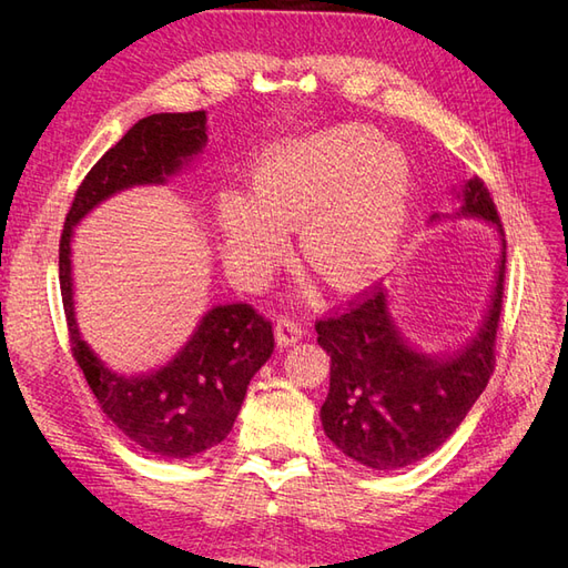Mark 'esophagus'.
<instances>
[{
	"label": "esophagus",
	"instance_id": "obj_1",
	"mask_svg": "<svg viewBox=\"0 0 568 568\" xmlns=\"http://www.w3.org/2000/svg\"><path fill=\"white\" fill-rule=\"evenodd\" d=\"M274 332H277V341L280 346H291V343H296L303 336L301 324L288 317V315H280L277 322H274Z\"/></svg>",
	"mask_w": 568,
	"mask_h": 568
}]
</instances>
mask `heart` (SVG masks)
Listing matches in <instances>:
<instances>
[{
    "label": "heart",
    "instance_id": "b5f03b06",
    "mask_svg": "<svg viewBox=\"0 0 568 568\" xmlns=\"http://www.w3.org/2000/svg\"><path fill=\"white\" fill-rule=\"evenodd\" d=\"M409 165L398 146L357 125L329 128L272 146L253 168L251 194L215 201L222 257L236 280L257 284L298 225L301 255L334 288H355L384 267L400 242Z\"/></svg>",
    "mask_w": 568,
    "mask_h": 568
}]
</instances>
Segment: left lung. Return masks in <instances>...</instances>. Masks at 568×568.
<instances>
[{
    "label": "left lung",
    "instance_id": "obj_1",
    "mask_svg": "<svg viewBox=\"0 0 568 568\" xmlns=\"http://www.w3.org/2000/svg\"><path fill=\"white\" fill-rule=\"evenodd\" d=\"M462 201V213L484 217L505 236L484 180L464 184ZM505 263L503 246L488 317L469 346L448 359L419 355L398 336L382 282L315 322L317 343L332 355L322 426L343 455L372 469H400L432 455L457 432L495 369Z\"/></svg>",
    "mask_w": 568,
    "mask_h": 568
}]
</instances>
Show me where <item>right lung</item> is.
<instances>
[{
	"label": "right lung",
	"mask_w": 568,
	"mask_h": 568,
	"mask_svg": "<svg viewBox=\"0 0 568 568\" xmlns=\"http://www.w3.org/2000/svg\"><path fill=\"white\" fill-rule=\"evenodd\" d=\"M205 146V113H153L134 123L80 182L59 242V282L71 353L104 415L146 453L192 457L222 443L253 374L274 348L272 322L239 301L217 305L168 367L125 379L84 346L73 317L71 234L99 201L132 184L163 182Z\"/></svg>",
	"instance_id": "right-lung-1"
}]
</instances>
